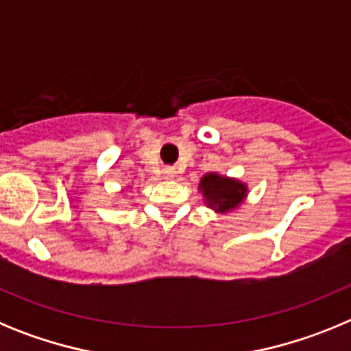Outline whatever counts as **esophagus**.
<instances>
[{"label": "esophagus", "instance_id": "34e87169", "mask_svg": "<svg viewBox=\"0 0 351 351\" xmlns=\"http://www.w3.org/2000/svg\"><path fill=\"white\" fill-rule=\"evenodd\" d=\"M163 173H165L167 179H173L176 178V169H165L163 170Z\"/></svg>", "mask_w": 351, "mask_h": 351}]
</instances>
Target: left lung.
<instances>
[{
  "mask_svg": "<svg viewBox=\"0 0 351 351\" xmlns=\"http://www.w3.org/2000/svg\"><path fill=\"white\" fill-rule=\"evenodd\" d=\"M204 204L214 213L226 214L239 209L247 197V184L235 178L221 176L218 172H207L198 182Z\"/></svg>",
  "mask_w": 351,
  "mask_h": 351,
  "instance_id": "1",
  "label": "left lung"
}]
</instances>
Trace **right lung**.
Segmentation results:
<instances>
[{
	"label": "right lung",
	"mask_w": 351,
	"mask_h": 351,
	"mask_svg": "<svg viewBox=\"0 0 351 351\" xmlns=\"http://www.w3.org/2000/svg\"><path fill=\"white\" fill-rule=\"evenodd\" d=\"M123 191H125V190H123ZM123 191H121V193H123Z\"/></svg>",
	"instance_id": "obj_1"
}]
</instances>
